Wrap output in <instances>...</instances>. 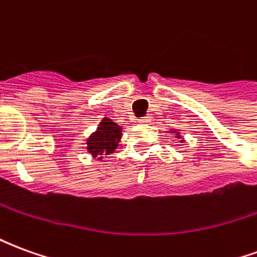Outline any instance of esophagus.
Returning a JSON list of instances; mask_svg holds the SVG:
<instances>
[{
	"label": "esophagus",
	"mask_w": 257,
	"mask_h": 257,
	"mask_svg": "<svg viewBox=\"0 0 257 257\" xmlns=\"http://www.w3.org/2000/svg\"><path fill=\"white\" fill-rule=\"evenodd\" d=\"M149 121H150V117H143L142 119H139V122H142V123H147Z\"/></svg>",
	"instance_id": "obj_1"
}]
</instances>
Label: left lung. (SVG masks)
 <instances>
[{
  "label": "left lung",
  "mask_w": 257,
  "mask_h": 257,
  "mask_svg": "<svg viewBox=\"0 0 257 257\" xmlns=\"http://www.w3.org/2000/svg\"><path fill=\"white\" fill-rule=\"evenodd\" d=\"M171 134H175V138L180 140V143H183L184 139L182 138V136H180V132H179V131H176V129H172V131H171Z\"/></svg>",
  "instance_id": "left-lung-1"
}]
</instances>
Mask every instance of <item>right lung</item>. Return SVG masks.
Wrapping results in <instances>:
<instances>
[{"label":"right lung","mask_w":257,"mask_h":257,"mask_svg":"<svg viewBox=\"0 0 257 257\" xmlns=\"http://www.w3.org/2000/svg\"><path fill=\"white\" fill-rule=\"evenodd\" d=\"M122 136V128L110 118L104 117L95 132L86 139V150L95 160H103V156H110L118 147Z\"/></svg>","instance_id":"obj_1"}]
</instances>
